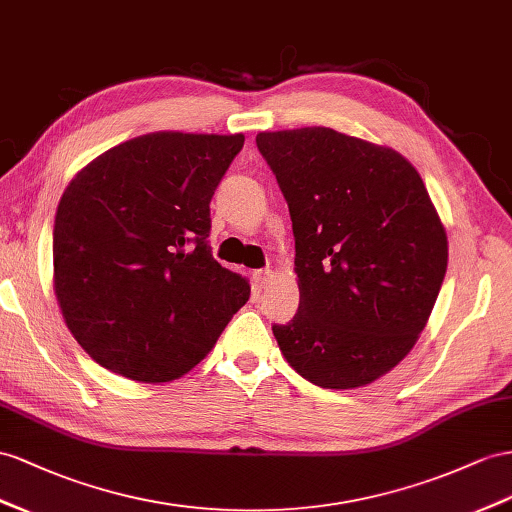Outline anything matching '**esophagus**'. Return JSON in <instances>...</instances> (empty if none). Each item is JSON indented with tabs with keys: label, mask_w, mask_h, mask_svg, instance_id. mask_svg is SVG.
Masks as SVG:
<instances>
[{
	"label": "esophagus",
	"mask_w": 512,
	"mask_h": 512,
	"mask_svg": "<svg viewBox=\"0 0 512 512\" xmlns=\"http://www.w3.org/2000/svg\"><path fill=\"white\" fill-rule=\"evenodd\" d=\"M272 277H274L272 270H257V272H253V281H255L257 287H266L272 281Z\"/></svg>",
	"instance_id": "obj_1"
}]
</instances>
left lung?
<instances>
[{
	"mask_svg": "<svg viewBox=\"0 0 512 512\" xmlns=\"http://www.w3.org/2000/svg\"><path fill=\"white\" fill-rule=\"evenodd\" d=\"M290 205L300 305L272 333L324 389L374 383L409 355L448 268V235L415 166L331 127L259 131Z\"/></svg>",
	"mask_w": 512,
	"mask_h": 512,
	"instance_id": "8db88e82",
	"label": "left lung"
}]
</instances>
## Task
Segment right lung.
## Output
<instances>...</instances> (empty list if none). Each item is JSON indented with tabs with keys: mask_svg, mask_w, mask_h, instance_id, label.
<instances>
[{
	"mask_svg": "<svg viewBox=\"0 0 512 512\" xmlns=\"http://www.w3.org/2000/svg\"><path fill=\"white\" fill-rule=\"evenodd\" d=\"M244 134L153 131L97 155L64 190L54 292L90 359L138 383L188 374L251 283L207 244L209 201Z\"/></svg>",
	"mask_w": 512,
	"mask_h": 512,
	"instance_id": "right-lung-1",
	"label": "right lung"
}]
</instances>
